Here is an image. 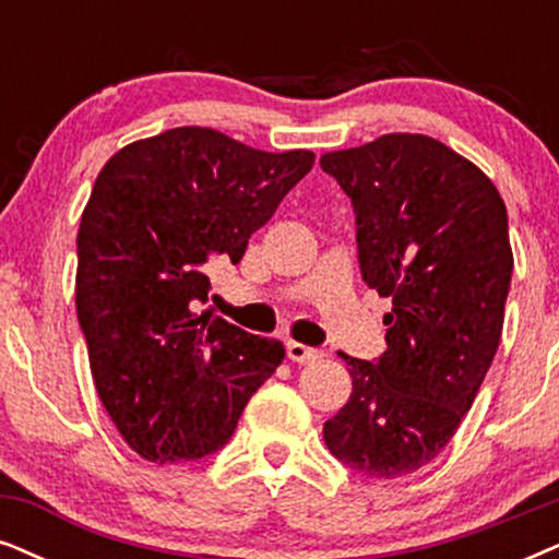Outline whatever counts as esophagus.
Masks as SVG:
<instances>
[{
	"label": "esophagus",
	"mask_w": 559,
	"mask_h": 559,
	"mask_svg": "<svg viewBox=\"0 0 559 559\" xmlns=\"http://www.w3.org/2000/svg\"><path fill=\"white\" fill-rule=\"evenodd\" d=\"M286 353H288V358H292V361H296V364H314L324 356L322 348H312V345H304V343H296V341L286 343Z\"/></svg>",
	"instance_id": "obj_1"
}]
</instances>
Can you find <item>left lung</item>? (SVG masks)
<instances>
[{"label": "left lung", "mask_w": 559, "mask_h": 559, "mask_svg": "<svg viewBox=\"0 0 559 559\" xmlns=\"http://www.w3.org/2000/svg\"><path fill=\"white\" fill-rule=\"evenodd\" d=\"M320 165L350 198L364 281L392 299L386 350L341 353L353 392L324 443L366 477L413 475L456 433L496 358L513 273L506 203L483 169L423 133Z\"/></svg>", "instance_id": "obj_1"}]
</instances>
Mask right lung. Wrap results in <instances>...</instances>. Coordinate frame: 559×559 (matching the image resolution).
Segmentation results:
<instances>
[{
  "mask_svg": "<svg viewBox=\"0 0 559 559\" xmlns=\"http://www.w3.org/2000/svg\"><path fill=\"white\" fill-rule=\"evenodd\" d=\"M314 165L182 126L133 141L97 175L76 235V317L105 409L154 464L216 454L284 345L211 312L209 267L247 239Z\"/></svg>",
  "mask_w": 559,
  "mask_h": 559,
  "instance_id": "1",
  "label": "right lung"
}]
</instances>
